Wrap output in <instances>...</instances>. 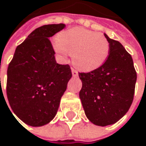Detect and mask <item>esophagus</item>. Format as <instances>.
<instances>
[{
  "label": "esophagus",
  "mask_w": 146,
  "mask_h": 146,
  "mask_svg": "<svg viewBox=\"0 0 146 146\" xmlns=\"http://www.w3.org/2000/svg\"><path fill=\"white\" fill-rule=\"evenodd\" d=\"M71 72H72V76H78V71L75 69H71Z\"/></svg>",
  "instance_id": "esophagus-1"
}]
</instances>
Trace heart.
I'll return each instance as SVG.
<instances>
[{"label": "heart", "mask_w": 146, "mask_h": 146, "mask_svg": "<svg viewBox=\"0 0 146 146\" xmlns=\"http://www.w3.org/2000/svg\"><path fill=\"white\" fill-rule=\"evenodd\" d=\"M61 54H72L74 64L82 70L90 71L105 64L110 52V43L101 33L84 28H73L60 33L53 43Z\"/></svg>", "instance_id": "1"}]
</instances>
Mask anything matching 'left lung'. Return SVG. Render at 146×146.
<instances>
[{"label":"left lung","mask_w":146,"mask_h":146,"mask_svg":"<svg viewBox=\"0 0 146 146\" xmlns=\"http://www.w3.org/2000/svg\"><path fill=\"white\" fill-rule=\"evenodd\" d=\"M109 56L103 65L79 73L82 87L79 96L88 119L97 126L118 121L130 108L137 74L131 55L117 40L110 39Z\"/></svg>","instance_id":"obj_1"}]
</instances>
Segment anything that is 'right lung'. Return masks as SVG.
I'll use <instances>...</instances> for the list:
<instances>
[{"label": "right lung", "instance_id": "right-lung-1", "mask_svg": "<svg viewBox=\"0 0 146 146\" xmlns=\"http://www.w3.org/2000/svg\"><path fill=\"white\" fill-rule=\"evenodd\" d=\"M64 27L58 24L36 29L17 46L8 65L7 100L14 114L27 125L40 127L54 118L72 76L69 64L56 62L49 40Z\"/></svg>", "mask_w": 146, "mask_h": 146}]
</instances>
